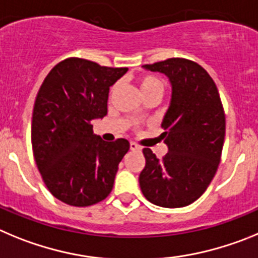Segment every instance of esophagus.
Listing matches in <instances>:
<instances>
[{
    "label": "esophagus",
    "mask_w": 258,
    "mask_h": 258,
    "mask_svg": "<svg viewBox=\"0 0 258 258\" xmlns=\"http://www.w3.org/2000/svg\"><path fill=\"white\" fill-rule=\"evenodd\" d=\"M130 149L134 150V152H140L141 146L138 145L136 143H131V144H130Z\"/></svg>",
    "instance_id": "obj_1"
}]
</instances>
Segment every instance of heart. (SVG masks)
I'll list each match as a JSON object with an SVG mask.
<instances>
[{
  "instance_id": "heart-1",
  "label": "heart",
  "mask_w": 258,
  "mask_h": 258,
  "mask_svg": "<svg viewBox=\"0 0 258 258\" xmlns=\"http://www.w3.org/2000/svg\"><path fill=\"white\" fill-rule=\"evenodd\" d=\"M138 82L141 94L144 96L153 91L163 92V83H162L161 80H158L157 77H153V76H141V77H139Z\"/></svg>"
}]
</instances>
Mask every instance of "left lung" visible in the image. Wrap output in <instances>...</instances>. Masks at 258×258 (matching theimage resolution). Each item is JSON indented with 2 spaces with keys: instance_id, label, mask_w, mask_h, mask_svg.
<instances>
[{
  "instance_id": "1",
  "label": "left lung",
  "mask_w": 258,
  "mask_h": 258,
  "mask_svg": "<svg viewBox=\"0 0 258 258\" xmlns=\"http://www.w3.org/2000/svg\"><path fill=\"white\" fill-rule=\"evenodd\" d=\"M143 67L166 74L172 96L161 135L168 153L158 159L149 148L143 150L141 191L155 206L185 207L207 190L221 161L225 113L219 90L207 71L191 60L171 57Z\"/></svg>"
}]
</instances>
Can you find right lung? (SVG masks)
<instances>
[{
    "label": "right lung",
    "instance_id": "add662e5",
    "mask_svg": "<svg viewBox=\"0 0 258 258\" xmlns=\"http://www.w3.org/2000/svg\"><path fill=\"white\" fill-rule=\"evenodd\" d=\"M127 71L68 57L39 87L32 117L34 161L47 189L62 203L87 207L112 191L130 143L101 140L92 120L105 117L109 89Z\"/></svg>",
    "mask_w": 258,
    "mask_h": 258
}]
</instances>
